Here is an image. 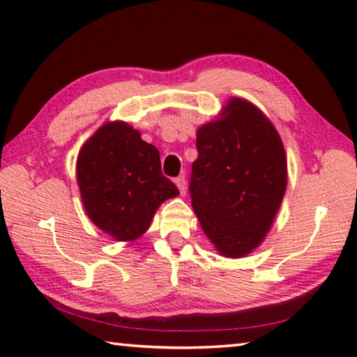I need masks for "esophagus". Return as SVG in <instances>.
Returning <instances> with one entry per match:
<instances>
[{
  "label": "esophagus",
  "mask_w": 357,
  "mask_h": 357,
  "mask_svg": "<svg viewBox=\"0 0 357 357\" xmlns=\"http://www.w3.org/2000/svg\"><path fill=\"white\" fill-rule=\"evenodd\" d=\"M175 185H177L180 195H185V192H186V178L183 177V175H180V177L175 178Z\"/></svg>",
  "instance_id": "esophagus-1"
}]
</instances>
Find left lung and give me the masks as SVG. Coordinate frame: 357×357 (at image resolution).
I'll return each instance as SVG.
<instances>
[{"label": "left lung", "mask_w": 357, "mask_h": 357, "mask_svg": "<svg viewBox=\"0 0 357 357\" xmlns=\"http://www.w3.org/2000/svg\"><path fill=\"white\" fill-rule=\"evenodd\" d=\"M191 206L202 231L226 258L264 241L282 206L288 169L280 134L247 99L231 98L220 119L196 132Z\"/></svg>", "instance_id": "obj_1"}]
</instances>
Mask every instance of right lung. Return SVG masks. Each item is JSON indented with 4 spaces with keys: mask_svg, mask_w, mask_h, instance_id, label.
Wrapping results in <instances>:
<instances>
[{
    "mask_svg": "<svg viewBox=\"0 0 357 357\" xmlns=\"http://www.w3.org/2000/svg\"><path fill=\"white\" fill-rule=\"evenodd\" d=\"M77 185L93 225L120 242L139 238L158 207L180 195L161 172L158 149L125 121L102 125L82 145Z\"/></svg>",
    "mask_w": 357,
    "mask_h": 357,
    "instance_id": "1",
    "label": "right lung"
}]
</instances>
